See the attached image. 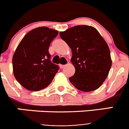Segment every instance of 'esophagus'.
Here are the masks:
<instances>
[{
	"instance_id": "1",
	"label": "esophagus",
	"mask_w": 129,
	"mask_h": 129,
	"mask_svg": "<svg viewBox=\"0 0 129 129\" xmlns=\"http://www.w3.org/2000/svg\"><path fill=\"white\" fill-rule=\"evenodd\" d=\"M59 67H60V68H64V65H62V64H60V65H59Z\"/></svg>"
}]
</instances>
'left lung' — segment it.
<instances>
[{
  "mask_svg": "<svg viewBox=\"0 0 129 129\" xmlns=\"http://www.w3.org/2000/svg\"><path fill=\"white\" fill-rule=\"evenodd\" d=\"M60 37L72 52L74 75L69 78L77 89L90 92L98 89L109 75L112 60L109 46L98 31L79 25L61 31Z\"/></svg>",
  "mask_w": 129,
  "mask_h": 129,
  "instance_id": "obj_1",
  "label": "left lung"
}]
</instances>
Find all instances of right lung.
Segmentation results:
<instances>
[{
  "label": "right lung",
  "mask_w": 129,
  "mask_h": 129,
  "mask_svg": "<svg viewBox=\"0 0 129 129\" xmlns=\"http://www.w3.org/2000/svg\"><path fill=\"white\" fill-rule=\"evenodd\" d=\"M58 31L43 26L29 31L18 45L12 59L15 77L23 87L38 91L47 87L59 70L50 61L48 49Z\"/></svg>",
  "instance_id": "add662e5"
}]
</instances>
